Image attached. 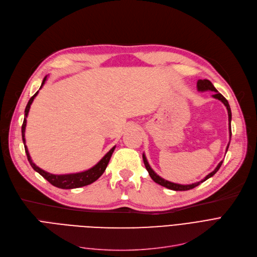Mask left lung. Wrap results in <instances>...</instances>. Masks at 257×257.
Here are the masks:
<instances>
[{"label":"left lung","instance_id":"1","mask_svg":"<svg viewBox=\"0 0 257 257\" xmlns=\"http://www.w3.org/2000/svg\"><path fill=\"white\" fill-rule=\"evenodd\" d=\"M197 88H198L199 91H207V90L214 91V93L212 94V97H213L214 99L220 100V101L226 106L227 111H228V121H229V139L231 140V109H230V106H229L228 101L222 96V94H221L217 89H215V87L213 86V84L210 82L209 80H207V79L198 80V82H197ZM229 144H230V142H229L228 145H227L226 152H227L228 148H229ZM143 160H144L145 167H146L148 173H149L150 177L153 179V181L156 182V183H158V184H160L161 186H165V187L169 188V190H173V191H188V190H192V188L198 186V185L201 184L202 182H204V181L207 180L208 178L212 177L213 175L219 171V169L221 168V166H222V164H223V160L220 161L219 165L217 166V168H215L211 173H209V174L207 175V176H206L204 179H202L201 181L196 182V183H192V184H185V185H184V184H178V183H174V182L168 181V180H166V179H164V178H161L160 176H158V175L152 170V168L150 167L149 163H148V160H147L145 154H143Z\"/></svg>","mask_w":257,"mask_h":257}]
</instances>
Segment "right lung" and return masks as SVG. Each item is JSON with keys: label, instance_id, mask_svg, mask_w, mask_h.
Listing matches in <instances>:
<instances>
[{"label": "right lung", "instance_id": "obj_1", "mask_svg": "<svg viewBox=\"0 0 257 257\" xmlns=\"http://www.w3.org/2000/svg\"><path fill=\"white\" fill-rule=\"evenodd\" d=\"M47 80V76L44 78L43 80V83L40 88L43 87V85L45 84ZM39 88V89H40ZM38 91H36V93L34 94L33 97H31V99L29 100L28 104L26 106V109H25V118H24V123L22 125V138H23V143L25 146V151L27 154V157H28L29 163L31 165V167L34 169V171H36L37 173H39L42 176L47 179L52 185L59 187V188H63V190H71V188H77V187H82L85 185H88L92 182L96 181L97 179H99L101 177V175L104 173V171L107 168L108 163H109L110 157L115 149V146L110 149V151L106 153V155L99 161V163L90 168L89 170H86L84 172H80V173H75V174H65V175H54V174H50L44 170H42L40 168H38L30 157L29 151L27 149V146H26V140H25V129H26V124H27V116H28L29 110H30V106L34 100V98L37 96Z\"/></svg>", "mask_w": 257, "mask_h": 257}]
</instances>
